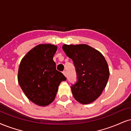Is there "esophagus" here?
I'll return each mask as SVG.
<instances>
[{"mask_svg":"<svg viewBox=\"0 0 131 131\" xmlns=\"http://www.w3.org/2000/svg\"><path fill=\"white\" fill-rule=\"evenodd\" d=\"M63 74H64L65 77H67V73H66V71H64V72H63Z\"/></svg>","mask_w":131,"mask_h":131,"instance_id":"34e87169","label":"esophagus"}]
</instances>
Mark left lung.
<instances>
[{
  "instance_id": "obj_1",
  "label": "left lung",
  "mask_w": 131,
  "mask_h": 131,
  "mask_svg": "<svg viewBox=\"0 0 131 131\" xmlns=\"http://www.w3.org/2000/svg\"><path fill=\"white\" fill-rule=\"evenodd\" d=\"M66 55L73 61L77 83L71 86L75 99L81 104L94 101L102 93L109 77L107 63L102 54L88 45L62 46Z\"/></svg>"
}]
</instances>
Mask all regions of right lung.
I'll use <instances>...</instances> for the list:
<instances>
[{"label": "right lung", "mask_w": 131, "mask_h": 131, "mask_svg": "<svg viewBox=\"0 0 131 131\" xmlns=\"http://www.w3.org/2000/svg\"><path fill=\"white\" fill-rule=\"evenodd\" d=\"M57 47L39 44L22 58L18 70V83L30 101L46 106L54 101L58 86L66 78L56 69L53 58Z\"/></svg>", "instance_id": "obj_1"}]
</instances>
